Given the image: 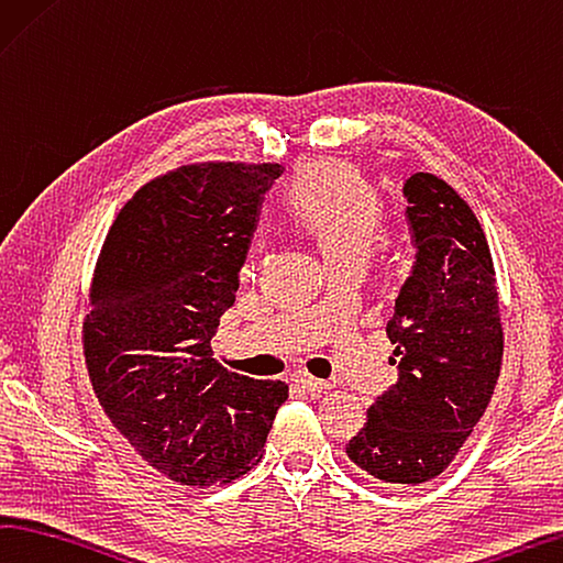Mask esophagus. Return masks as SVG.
Wrapping results in <instances>:
<instances>
[{
  "instance_id": "34e87169",
  "label": "esophagus",
  "mask_w": 563,
  "mask_h": 563,
  "mask_svg": "<svg viewBox=\"0 0 563 563\" xmlns=\"http://www.w3.org/2000/svg\"><path fill=\"white\" fill-rule=\"evenodd\" d=\"M294 383H297V386H301L303 390H309V393H323V390L331 388L329 380L307 376V373H299V376H294Z\"/></svg>"
}]
</instances>
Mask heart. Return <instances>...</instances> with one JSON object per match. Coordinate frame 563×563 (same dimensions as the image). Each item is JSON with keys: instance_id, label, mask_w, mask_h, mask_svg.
<instances>
[{"instance_id": "1", "label": "heart", "mask_w": 563, "mask_h": 563, "mask_svg": "<svg viewBox=\"0 0 563 563\" xmlns=\"http://www.w3.org/2000/svg\"><path fill=\"white\" fill-rule=\"evenodd\" d=\"M287 207L331 264L366 260L383 234L380 197L349 163H303L291 177Z\"/></svg>"}]
</instances>
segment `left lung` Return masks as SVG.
I'll list each match as a JSON object with an SVG mask.
<instances>
[{"label": "left lung", "instance_id": "8db88e82", "mask_svg": "<svg viewBox=\"0 0 563 563\" xmlns=\"http://www.w3.org/2000/svg\"><path fill=\"white\" fill-rule=\"evenodd\" d=\"M416 262L386 327L398 380L346 455L393 485L438 477L485 416L501 368L495 264L475 212L430 173L402 183Z\"/></svg>", "mask_w": 563, "mask_h": 563}]
</instances>
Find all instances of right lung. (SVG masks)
Instances as JSON below:
<instances>
[{"label":"right lung","instance_id":"obj_1","mask_svg":"<svg viewBox=\"0 0 563 563\" xmlns=\"http://www.w3.org/2000/svg\"><path fill=\"white\" fill-rule=\"evenodd\" d=\"M282 173L207 163L157 177L115 217L98 256L84 321L96 398L137 455L180 485L244 475L289 396L282 380L227 373L210 343Z\"/></svg>","mask_w":563,"mask_h":563}]
</instances>
